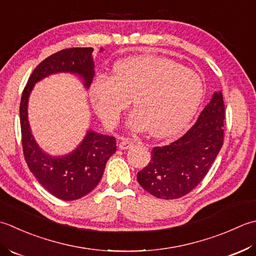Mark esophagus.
<instances>
[{
	"mask_svg": "<svg viewBox=\"0 0 256 256\" xmlns=\"http://www.w3.org/2000/svg\"><path fill=\"white\" fill-rule=\"evenodd\" d=\"M134 147V142H132L130 139H124L122 142L119 144V148L122 149V150H127Z\"/></svg>",
	"mask_w": 256,
	"mask_h": 256,
	"instance_id": "1",
	"label": "esophagus"
}]
</instances>
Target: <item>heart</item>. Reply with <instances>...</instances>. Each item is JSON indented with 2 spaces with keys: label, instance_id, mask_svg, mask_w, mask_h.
Here are the masks:
<instances>
[{
  "label": "heart",
  "instance_id": "obj_1",
  "mask_svg": "<svg viewBox=\"0 0 256 256\" xmlns=\"http://www.w3.org/2000/svg\"><path fill=\"white\" fill-rule=\"evenodd\" d=\"M204 84L196 72L156 55H138L116 62L112 78L98 76L92 99L104 122L114 126L132 98L137 108L129 120L136 130L154 137L179 132L199 109Z\"/></svg>",
  "mask_w": 256,
  "mask_h": 256
}]
</instances>
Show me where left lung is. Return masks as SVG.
Listing matches in <instances>:
<instances>
[{"instance_id":"obj_1","label":"left lung","mask_w":256,"mask_h":256,"mask_svg":"<svg viewBox=\"0 0 256 256\" xmlns=\"http://www.w3.org/2000/svg\"><path fill=\"white\" fill-rule=\"evenodd\" d=\"M222 92H214L198 120L188 132L151 151L150 162L137 174L139 184L159 199H179L200 184L224 142Z\"/></svg>"}]
</instances>
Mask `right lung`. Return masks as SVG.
<instances>
[{
  "mask_svg": "<svg viewBox=\"0 0 256 256\" xmlns=\"http://www.w3.org/2000/svg\"><path fill=\"white\" fill-rule=\"evenodd\" d=\"M92 52V48H72L45 58L30 76L20 98V132L26 164L45 190L65 201L80 199L95 189L108 159L116 152V139L90 130L72 154L52 157L42 151L30 132L28 120V96L36 82L55 72L78 74L84 80L85 87H90L95 74Z\"/></svg>",
  "mask_w": 256,
  "mask_h": 256,
  "instance_id": "1",
  "label": "right lung"
}]
</instances>
